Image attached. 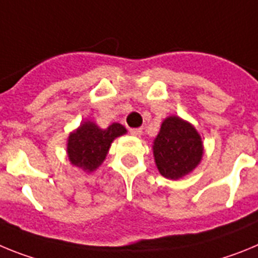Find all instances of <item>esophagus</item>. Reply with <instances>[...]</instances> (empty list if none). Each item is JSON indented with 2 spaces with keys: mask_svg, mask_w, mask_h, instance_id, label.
<instances>
[{
  "mask_svg": "<svg viewBox=\"0 0 258 258\" xmlns=\"http://www.w3.org/2000/svg\"><path fill=\"white\" fill-rule=\"evenodd\" d=\"M131 134L134 137H140L142 134V129L141 127H134V129H131Z\"/></svg>",
  "mask_w": 258,
  "mask_h": 258,
  "instance_id": "esophagus-1",
  "label": "esophagus"
}]
</instances>
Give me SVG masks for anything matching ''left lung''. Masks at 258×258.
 Listing matches in <instances>:
<instances>
[{"mask_svg": "<svg viewBox=\"0 0 258 258\" xmlns=\"http://www.w3.org/2000/svg\"><path fill=\"white\" fill-rule=\"evenodd\" d=\"M156 168L168 179H179L190 174L204 154L202 136L191 122L179 116H168L152 143Z\"/></svg>", "mask_w": 258, "mask_h": 258, "instance_id": "left-lung-1", "label": "left lung"}]
</instances>
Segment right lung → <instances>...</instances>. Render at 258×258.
Returning a JSON list of instances; mask_svg holds the SVG:
<instances>
[{"label":"right lung","mask_w":258,"mask_h":258,"mask_svg":"<svg viewBox=\"0 0 258 258\" xmlns=\"http://www.w3.org/2000/svg\"><path fill=\"white\" fill-rule=\"evenodd\" d=\"M124 125L113 122L102 129L92 120H85L67 138V156L74 166L92 173L102 165L109 147L117 137L126 134Z\"/></svg>","instance_id":"obj_1"}]
</instances>
